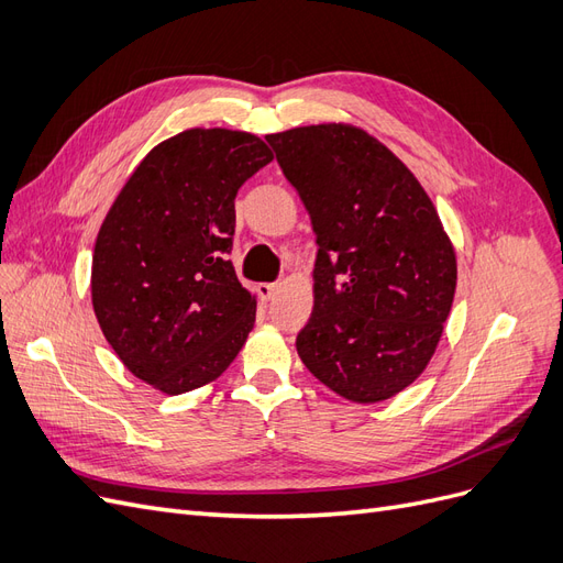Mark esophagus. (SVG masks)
<instances>
[{
    "label": "esophagus",
    "mask_w": 563,
    "mask_h": 563,
    "mask_svg": "<svg viewBox=\"0 0 563 563\" xmlns=\"http://www.w3.org/2000/svg\"><path fill=\"white\" fill-rule=\"evenodd\" d=\"M255 291H258V296L263 300H272V298H275V294L279 291V284H258V286H255Z\"/></svg>",
    "instance_id": "esophagus-1"
}]
</instances>
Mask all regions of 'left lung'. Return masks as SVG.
Returning a JSON list of instances; mask_svg holds the SVG:
<instances>
[{"instance_id":"8db88e82","label":"left lung","mask_w":563,"mask_h":563,"mask_svg":"<svg viewBox=\"0 0 563 563\" xmlns=\"http://www.w3.org/2000/svg\"><path fill=\"white\" fill-rule=\"evenodd\" d=\"M265 139L319 246L298 356L347 401L391 399L428 368L455 296V249L434 203L360 126L312 124Z\"/></svg>"}]
</instances>
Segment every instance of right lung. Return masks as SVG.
Segmentation results:
<instances>
[{
	"label": "right lung",
	"mask_w": 563,
	"mask_h": 563,
	"mask_svg": "<svg viewBox=\"0 0 563 563\" xmlns=\"http://www.w3.org/2000/svg\"><path fill=\"white\" fill-rule=\"evenodd\" d=\"M272 162L258 135L187 129L152 147L96 236L91 302L135 378L164 395L213 383L244 347L255 296L228 253L234 197Z\"/></svg>",
	"instance_id": "1"
}]
</instances>
